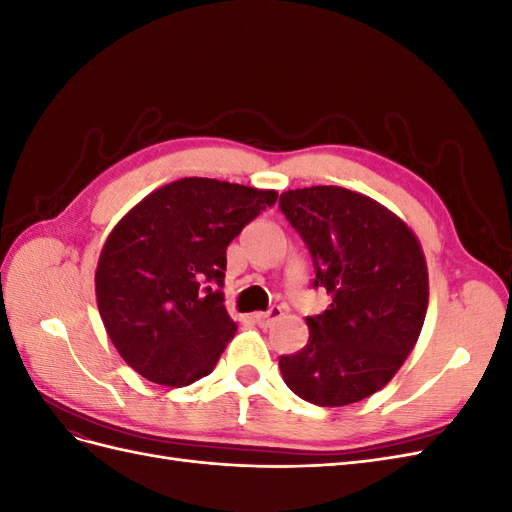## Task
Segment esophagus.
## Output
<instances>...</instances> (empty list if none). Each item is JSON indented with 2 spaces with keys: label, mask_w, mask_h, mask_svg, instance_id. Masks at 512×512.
Segmentation results:
<instances>
[{
  "label": "esophagus",
  "mask_w": 512,
  "mask_h": 512,
  "mask_svg": "<svg viewBox=\"0 0 512 512\" xmlns=\"http://www.w3.org/2000/svg\"><path fill=\"white\" fill-rule=\"evenodd\" d=\"M282 307H277V305H273L271 309H267V312H258V314H254V318H256V322L260 324V327H271V324L277 320V318H282Z\"/></svg>",
  "instance_id": "esophagus-1"
}]
</instances>
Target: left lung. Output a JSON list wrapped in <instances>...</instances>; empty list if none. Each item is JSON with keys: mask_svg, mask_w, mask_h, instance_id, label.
Returning <instances> with one entry per match:
<instances>
[{"mask_svg": "<svg viewBox=\"0 0 512 512\" xmlns=\"http://www.w3.org/2000/svg\"><path fill=\"white\" fill-rule=\"evenodd\" d=\"M280 209L314 260L329 309L307 316L305 348L280 356L288 389L322 408L380 391L421 335L429 277L414 232L393 211L337 185L280 196Z\"/></svg>", "mask_w": 512, "mask_h": 512, "instance_id": "8db88e82", "label": "left lung"}]
</instances>
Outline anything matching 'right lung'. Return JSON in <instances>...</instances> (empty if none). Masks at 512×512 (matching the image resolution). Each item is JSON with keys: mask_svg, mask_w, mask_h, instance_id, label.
Wrapping results in <instances>:
<instances>
[{"mask_svg": "<svg viewBox=\"0 0 512 512\" xmlns=\"http://www.w3.org/2000/svg\"><path fill=\"white\" fill-rule=\"evenodd\" d=\"M275 200V190L185 177L117 222L98 260L96 299L134 371L164 386L211 374L237 333L222 292L226 247Z\"/></svg>", "mask_w": 512, "mask_h": 512, "instance_id": "add662e5", "label": "right lung"}]
</instances>
